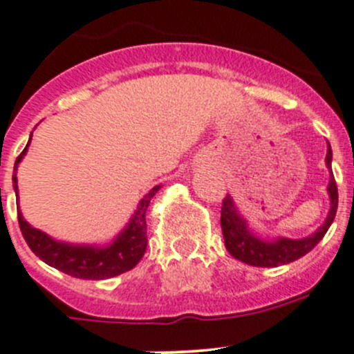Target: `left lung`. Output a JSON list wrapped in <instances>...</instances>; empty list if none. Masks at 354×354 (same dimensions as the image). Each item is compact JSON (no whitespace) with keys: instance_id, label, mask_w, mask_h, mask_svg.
I'll use <instances>...</instances> for the list:
<instances>
[{"instance_id":"obj_1","label":"left lung","mask_w":354,"mask_h":354,"mask_svg":"<svg viewBox=\"0 0 354 354\" xmlns=\"http://www.w3.org/2000/svg\"><path fill=\"white\" fill-rule=\"evenodd\" d=\"M324 162H326L328 169L332 171V146H330V142H328ZM326 190L328 196H330V212H328L323 225H319L308 236L298 238V240H291V238L284 236L268 240V238L257 236L256 232L248 227V222L241 216L232 197L227 194L224 197V203H222L221 215L222 234H224V243L227 252L234 259L241 261V263L250 264V266H261V268H273V266L292 263V261L304 257L305 254L310 252L312 248L323 240L328 227L332 225L333 218H335L339 192H337L333 174H330V183H328Z\"/></svg>"}]
</instances>
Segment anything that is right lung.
I'll use <instances>...</instances> for the list:
<instances>
[{
	"label": "right lung",
	"mask_w": 354,
	"mask_h": 354,
	"mask_svg": "<svg viewBox=\"0 0 354 354\" xmlns=\"http://www.w3.org/2000/svg\"><path fill=\"white\" fill-rule=\"evenodd\" d=\"M31 141V138H30ZM28 146L22 149L14 165V190L15 196H19L17 189V167L19 162L24 158L28 151ZM160 190V185L153 187L141 201H139L138 209L130 216L129 224L120 231L116 238L107 245H75L68 241H58L50 238L40 229L28 224L22 216L21 209L17 208L19 225H21L22 236L30 245V248L37 254L46 264L59 272L66 273L75 279L86 280H102L111 279V277L122 275V273L132 270L136 264L141 261L146 252L148 236H146V209L149 206V201L155 194Z\"/></svg>",
	"instance_id": "obj_1"
}]
</instances>
